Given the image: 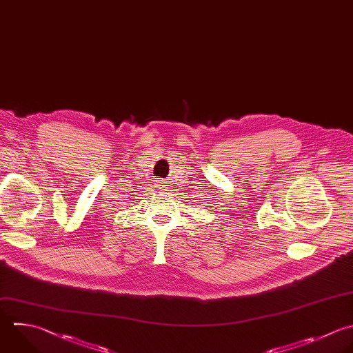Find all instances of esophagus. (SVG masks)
Instances as JSON below:
<instances>
[{"mask_svg":"<svg viewBox=\"0 0 353 353\" xmlns=\"http://www.w3.org/2000/svg\"><path fill=\"white\" fill-rule=\"evenodd\" d=\"M164 182H165V181H163V179H161V178H157V181H156V182H154V183H156V186H157V189H164V188H165V186H167V185H165V183H164Z\"/></svg>","mask_w":353,"mask_h":353,"instance_id":"1","label":"esophagus"}]
</instances>
